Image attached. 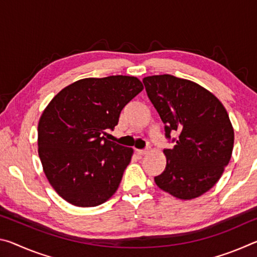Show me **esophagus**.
I'll return each instance as SVG.
<instances>
[{"mask_svg": "<svg viewBox=\"0 0 257 257\" xmlns=\"http://www.w3.org/2000/svg\"><path fill=\"white\" fill-rule=\"evenodd\" d=\"M150 152V150L149 149H145V150H137V153L139 154V155H145V154H147Z\"/></svg>", "mask_w": 257, "mask_h": 257, "instance_id": "esophagus-1", "label": "esophagus"}]
</instances>
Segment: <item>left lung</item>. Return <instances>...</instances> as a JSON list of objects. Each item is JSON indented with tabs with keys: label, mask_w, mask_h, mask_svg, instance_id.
<instances>
[{
	"label": "left lung",
	"mask_w": 257,
	"mask_h": 257,
	"mask_svg": "<svg viewBox=\"0 0 257 257\" xmlns=\"http://www.w3.org/2000/svg\"><path fill=\"white\" fill-rule=\"evenodd\" d=\"M147 96L164 123L165 137L175 146L165 149L167 167L155 184L172 196L193 199L214 186L233 149V128L219 99L196 82L171 75L143 79Z\"/></svg>",
	"instance_id": "obj_1"
}]
</instances>
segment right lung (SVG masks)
Listing matches in <instances>:
<instances>
[{
  "label": "right lung",
  "mask_w": 257,
  "mask_h": 257,
  "mask_svg": "<svg viewBox=\"0 0 257 257\" xmlns=\"http://www.w3.org/2000/svg\"><path fill=\"white\" fill-rule=\"evenodd\" d=\"M136 77L85 78L55 95L38 122V155L61 197L76 206L106 202L120 185L133 149L102 136L142 92Z\"/></svg>",
  "instance_id": "right-lung-1"
}]
</instances>
